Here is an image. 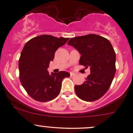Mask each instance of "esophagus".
Here are the masks:
<instances>
[{
    "mask_svg": "<svg viewBox=\"0 0 133 133\" xmlns=\"http://www.w3.org/2000/svg\"><path fill=\"white\" fill-rule=\"evenodd\" d=\"M70 75H71V76H74V75H75V73H74V72H70Z\"/></svg>",
    "mask_w": 133,
    "mask_h": 133,
    "instance_id": "obj_1",
    "label": "esophagus"
}]
</instances>
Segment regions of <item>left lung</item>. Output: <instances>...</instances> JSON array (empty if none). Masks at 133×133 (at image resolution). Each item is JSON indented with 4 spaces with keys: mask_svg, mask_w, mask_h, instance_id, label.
Segmentation results:
<instances>
[{
    "mask_svg": "<svg viewBox=\"0 0 133 133\" xmlns=\"http://www.w3.org/2000/svg\"><path fill=\"white\" fill-rule=\"evenodd\" d=\"M68 44L82 55L79 64L90 68L86 81L75 86L76 95L85 101L99 99L108 90L116 72V54L111 43L102 36L88 34L72 37Z\"/></svg>",
    "mask_w": 133,
    "mask_h": 133,
    "instance_id": "1",
    "label": "left lung"
}]
</instances>
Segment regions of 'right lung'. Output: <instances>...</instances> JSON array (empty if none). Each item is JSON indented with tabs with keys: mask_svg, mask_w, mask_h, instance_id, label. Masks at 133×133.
<instances>
[{
	"mask_svg": "<svg viewBox=\"0 0 133 133\" xmlns=\"http://www.w3.org/2000/svg\"><path fill=\"white\" fill-rule=\"evenodd\" d=\"M68 40L66 37L41 35L25 44L19 58V78L25 90L34 100L47 102L54 99L59 94L63 79L70 76L65 71L50 75L47 69L56 50Z\"/></svg>",
	"mask_w": 133,
	"mask_h": 133,
	"instance_id": "right-lung-1",
	"label": "right lung"
}]
</instances>
